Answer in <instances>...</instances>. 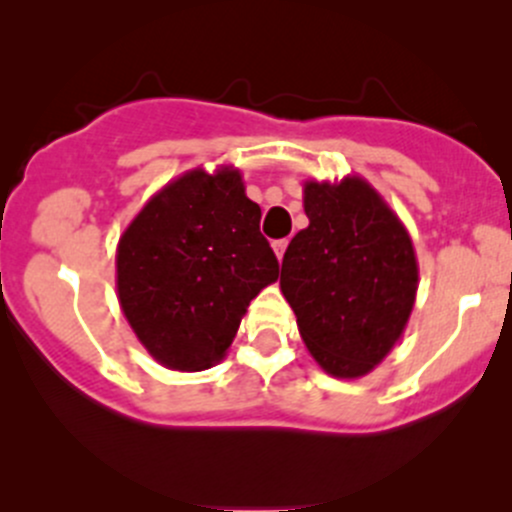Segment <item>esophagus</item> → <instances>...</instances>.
<instances>
[{
	"mask_svg": "<svg viewBox=\"0 0 512 512\" xmlns=\"http://www.w3.org/2000/svg\"><path fill=\"white\" fill-rule=\"evenodd\" d=\"M287 245H289V240H275V242H272V247H275V255H277V260H280V262H282V257H285Z\"/></svg>",
	"mask_w": 512,
	"mask_h": 512,
	"instance_id": "34e87169",
	"label": "esophagus"
}]
</instances>
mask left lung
Listing matches in <instances>:
<instances>
[{
  "label": "left lung",
  "mask_w": 512,
  "mask_h": 512,
  "mask_svg": "<svg viewBox=\"0 0 512 512\" xmlns=\"http://www.w3.org/2000/svg\"><path fill=\"white\" fill-rule=\"evenodd\" d=\"M304 213L309 225L282 260V294L317 364L337 379H359L409 322L418 287L414 245L359 175L304 183Z\"/></svg>",
  "instance_id": "8db88e82"
}]
</instances>
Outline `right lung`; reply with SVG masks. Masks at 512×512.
Instances as JSON below:
<instances>
[{"mask_svg":"<svg viewBox=\"0 0 512 512\" xmlns=\"http://www.w3.org/2000/svg\"><path fill=\"white\" fill-rule=\"evenodd\" d=\"M240 170L195 168L153 195L116 250L118 302L153 359L203 371L235 339L252 299L280 277Z\"/></svg>","mask_w":512,"mask_h":512,"instance_id":"right-lung-1","label":"right lung"}]
</instances>
